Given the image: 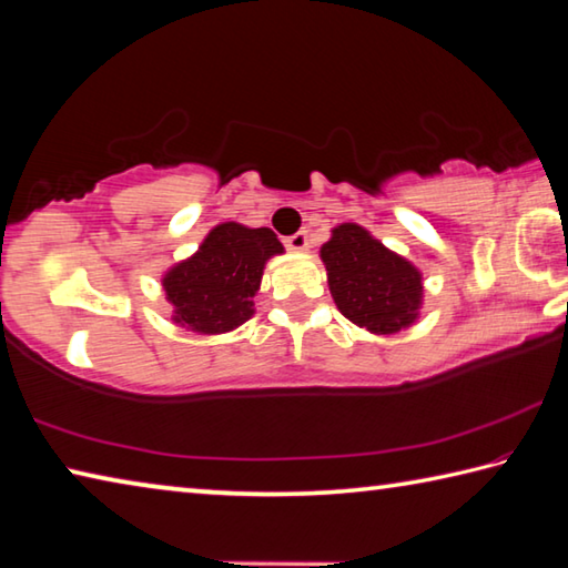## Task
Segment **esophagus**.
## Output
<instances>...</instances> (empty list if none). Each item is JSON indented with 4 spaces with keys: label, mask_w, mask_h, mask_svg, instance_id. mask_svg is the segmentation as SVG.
Masks as SVG:
<instances>
[{
    "label": "esophagus",
    "mask_w": 568,
    "mask_h": 568,
    "mask_svg": "<svg viewBox=\"0 0 568 568\" xmlns=\"http://www.w3.org/2000/svg\"><path fill=\"white\" fill-rule=\"evenodd\" d=\"M285 247L293 250V253H305L307 250V233L305 230H301V233H295L285 240Z\"/></svg>",
    "instance_id": "esophagus-1"
}]
</instances>
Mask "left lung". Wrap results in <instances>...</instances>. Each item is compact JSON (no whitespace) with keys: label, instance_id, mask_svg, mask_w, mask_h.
Wrapping results in <instances>:
<instances>
[{"label":"left lung","instance_id":"obj_1","mask_svg":"<svg viewBox=\"0 0 568 568\" xmlns=\"http://www.w3.org/2000/svg\"><path fill=\"white\" fill-rule=\"evenodd\" d=\"M338 311L373 335H396L420 318L423 273L358 223H341L321 247Z\"/></svg>","mask_w":568,"mask_h":568}]
</instances>
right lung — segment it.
Returning <instances> with one entry per match:
<instances>
[{"mask_svg":"<svg viewBox=\"0 0 568 568\" xmlns=\"http://www.w3.org/2000/svg\"><path fill=\"white\" fill-rule=\"evenodd\" d=\"M285 247L271 227L220 223L185 261L162 275V293L172 305L170 321L197 335L230 333L255 315L265 263Z\"/></svg>","mask_w":568,"mask_h":568,"instance_id":"1","label":"right lung"}]
</instances>
